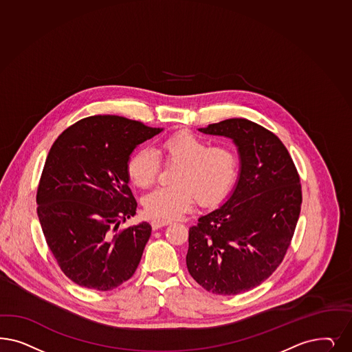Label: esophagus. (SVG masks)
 Here are the masks:
<instances>
[{"label": "esophagus", "mask_w": 352, "mask_h": 352, "mask_svg": "<svg viewBox=\"0 0 352 352\" xmlns=\"http://www.w3.org/2000/svg\"><path fill=\"white\" fill-rule=\"evenodd\" d=\"M172 221L170 220H163V219H154L153 221H151V227L153 229H159V228L166 227V226H168L170 224Z\"/></svg>", "instance_id": "34e87169"}]
</instances>
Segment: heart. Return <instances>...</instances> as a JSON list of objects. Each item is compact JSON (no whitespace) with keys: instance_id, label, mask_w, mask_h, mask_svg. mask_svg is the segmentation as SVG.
Returning a JSON list of instances; mask_svg holds the SVG:
<instances>
[{"instance_id":"b5f03b06","label":"heart","mask_w":352,"mask_h":352,"mask_svg":"<svg viewBox=\"0 0 352 352\" xmlns=\"http://www.w3.org/2000/svg\"><path fill=\"white\" fill-rule=\"evenodd\" d=\"M157 152L167 163H179L173 186L158 188L144 197V208L150 217L172 220L188 211L194 198L201 206L220 202L239 175V157L229 145L211 146L202 137L179 132L163 138ZM160 159L144 146L128 159V176L137 186L146 188L155 182Z\"/></svg>"}]
</instances>
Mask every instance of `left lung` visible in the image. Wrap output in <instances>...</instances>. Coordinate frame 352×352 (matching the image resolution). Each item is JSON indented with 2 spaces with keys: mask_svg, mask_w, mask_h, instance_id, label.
<instances>
[{
  "mask_svg": "<svg viewBox=\"0 0 352 352\" xmlns=\"http://www.w3.org/2000/svg\"><path fill=\"white\" fill-rule=\"evenodd\" d=\"M198 131L233 140L239 175L227 202L189 229L186 267L207 292L239 294L284 261L300 214V179L281 140L261 125L234 118Z\"/></svg>",
  "mask_w": 352,
  "mask_h": 352,
  "instance_id": "obj_1",
  "label": "left lung"
}]
</instances>
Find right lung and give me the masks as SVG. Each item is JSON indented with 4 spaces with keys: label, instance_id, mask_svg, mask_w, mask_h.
<instances>
[{
    "label": "right lung",
    "instance_id": "obj_1",
    "mask_svg": "<svg viewBox=\"0 0 352 352\" xmlns=\"http://www.w3.org/2000/svg\"><path fill=\"white\" fill-rule=\"evenodd\" d=\"M141 122L94 115L68 126L50 148L37 188V215L62 272L82 287L109 292L129 280L151 227L136 215L126 170L132 151L160 133Z\"/></svg>",
    "mask_w": 352,
    "mask_h": 352
}]
</instances>
